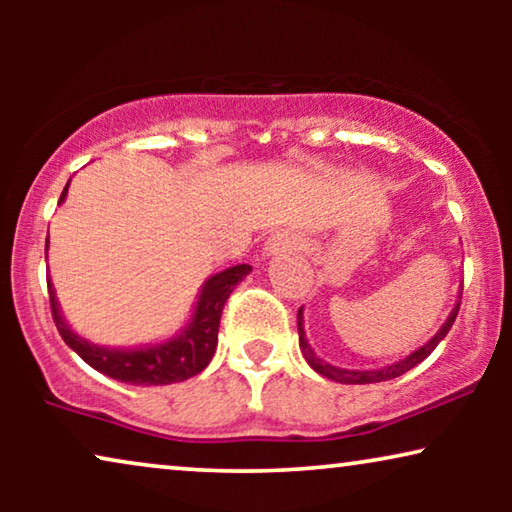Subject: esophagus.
<instances>
[{"label":"esophagus","mask_w":512,"mask_h":512,"mask_svg":"<svg viewBox=\"0 0 512 512\" xmlns=\"http://www.w3.org/2000/svg\"><path fill=\"white\" fill-rule=\"evenodd\" d=\"M298 244H300V240L293 233H275L268 240V247H265V251H268V254H279V251L296 249Z\"/></svg>","instance_id":"esophagus-1"}]
</instances>
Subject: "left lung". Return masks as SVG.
<instances>
[{"mask_svg": "<svg viewBox=\"0 0 512 512\" xmlns=\"http://www.w3.org/2000/svg\"><path fill=\"white\" fill-rule=\"evenodd\" d=\"M461 298V296H459ZM459 314V300L457 305H454V310L450 312V317L443 326H440V331L433 335V338L426 342L417 349V352H412L405 356V359L391 363V366H384V368H373V370H347V368H338V366H331V363H326L324 359H319L317 354H314V349L310 347V342L305 338V328H303V307L298 310V335H300V352H303L305 361L310 363V366L317 370L319 375L328 377V380H335L340 384H373V382H387V380H394V377L408 373L410 368H415L417 363H422L426 356H429L433 349L438 347V342L445 338L447 333H450V328L454 324V319H457Z\"/></svg>", "mask_w": 512, "mask_h": 512, "instance_id": "left-lung-1", "label": "left lung"}]
</instances>
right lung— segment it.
Segmentation results:
<instances>
[{
  "label": "right lung",
  "mask_w": 512,
  "mask_h": 512,
  "mask_svg": "<svg viewBox=\"0 0 512 512\" xmlns=\"http://www.w3.org/2000/svg\"><path fill=\"white\" fill-rule=\"evenodd\" d=\"M67 188L60 195V202L65 200ZM48 249V242H46ZM251 272V265H233V268L212 275L202 284L193 317L188 326L179 335H174L160 345H149L139 349H111L100 347L93 342L83 340L76 335L67 321L62 319L60 305L55 300V291L51 279H48V298H51L53 321L58 326L62 340L67 347H72L90 368L107 377H114L118 382L137 384V387H158V384L184 382L188 377L202 373L212 361L219 342V324L223 305L237 284Z\"/></svg>",
  "instance_id": "add662e5"
}]
</instances>
